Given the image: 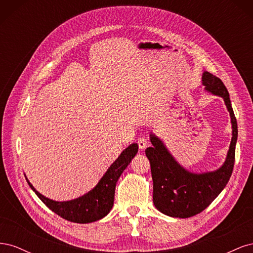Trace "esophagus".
I'll list each match as a JSON object with an SVG mask.
<instances>
[{
    "mask_svg": "<svg viewBox=\"0 0 253 253\" xmlns=\"http://www.w3.org/2000/svg\"><path fill=\"white\" fill-rule=\"evenodd\" d=\"M147 145H148L147 139H145L144 137H139V138H138V147H139V149L140 150H144L145 148H147Z\"/></svg>",
    "mask_w": 253,
    "mask_h": 253,
    "instance_id": "esophagus-1",
    "label": "esophagus"
}]
</instances>
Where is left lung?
Returning <instances> with one entry per match:
<instances>
[{
  "label": "left lung",
  "instance_id": "left-lung-1",
  "mask_svg": "<svg viewBox=\"0 0 253 253\" xmlns=\"http://www.w3.org/2000/svg\"><path fill=\"white\" fill-rule=\"evenodd\" d=\"M203 84L210 93L224 98L230 113L232 139L226 162L217 171L190 173L176 163L164 143L151 135L152 147L145 150L153 179V203L166 215L187 218L204 211L226 187L234 167L237 124L229 93L219 78L209 72L203 75Z\"/></svg>",
  "mask_w": 253,
  "mask_h": 253
}]
</instances>
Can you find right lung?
Segmentation results:
<instances>
[{"mask_svg":"<svg viewBox=\"0 0 253 253\" xmlns=\"http://www.w3.org/2000/svg\"><path fill=\"white\" fill-rule=\"evenodd\" d=\"M138 151L137 143H132L105 172L98 185L88 193L70 202H55L43 196L27 180L29 187L48 208L62 218L78 224H86L104 217L114 205L115 188L120 175L131 163Z\"/></svg>","mask_w":253,"mask_h":253,"instance_id":"add662e5","label":"right lung"}]
</instances>
